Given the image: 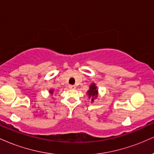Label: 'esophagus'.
<instances>
[{
  "instance_id": "esophagus-1",
  "label": "esophagus",
  "mask_w": 154,
  "mask_h": 154,
  "mask_svg": "<svg viewBox=\"0 0 154 154\" xmlns=\"http://www.w3.org/2000/svg\"><path fill=\"white\" fill-rule=\"evenodd\" d=\"M69 88L70 89H75L76 86H75V85H69Z\"/></svg>"
}]
</instances>
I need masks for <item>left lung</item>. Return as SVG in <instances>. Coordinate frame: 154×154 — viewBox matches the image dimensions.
<instances>
[{
    "instance_id": "left-lung-1",
    "label": "left lung",
    "mask_w": 154,
    "mask_h": 154,
    "mask_svg": "<svg viewBox=\"0 0 154 154\" xmlns=\"http://www.w3.org/2000/svg\"><path fill=\"white\" fill-rule=\"evenodd\" d=\"M88 98L91 100V103H93L95 99H97L98 97V91L97 90V86L95 83H92L90 85L89 90L87 92Z\"/></svg>"
}]
</instances>
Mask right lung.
Returning <instances> with one entry per match:
<instances>
[{
    "label": "right lung",
    "mask_w": 154,
    "mask_h": 154,
    "mask_svg": "<svg viewBox=\"0 0 154 154\" xmlns=\"http://www.w3.org/2000/svg\"><path fill=\"white\" fill-rule=\"evenodd\" d=\"M54 89H50V90H49V93H51V95H52L53 93H54Z\"/></svg>",
    "instance_id": "add662e5"
}]
</instances>
